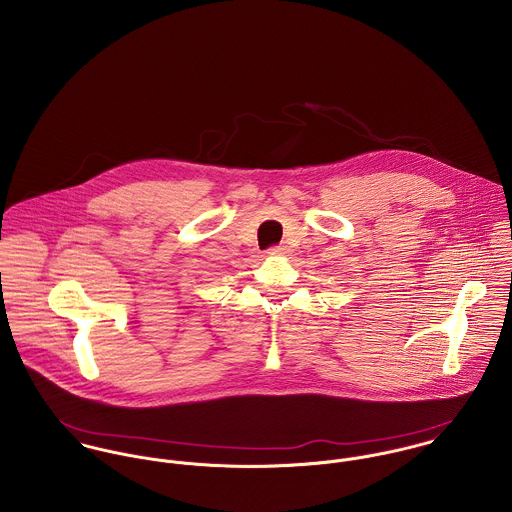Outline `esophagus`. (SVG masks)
<instances>
[{
    "label": "esophagus",
    "mask_w": 512,
    "mask_h": 512,
    "mask_svg": "<svg viewBox=\"0 0 512 512\" xmlns=\"http://www.w3.org/2000/svg\"><path fill=\"white\" fill-rule=\"evenodd\" d=\"M290 252V248L288 246H284V244H280V246H272L270 250H268V254H272V256H286Z\"/></svg>",
    "instance_id": "obj_1"
}]
</instances>
